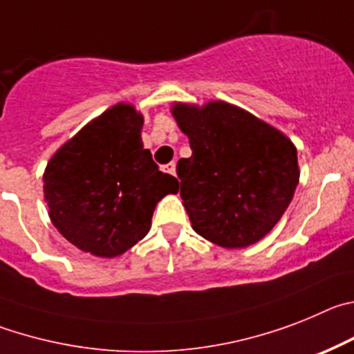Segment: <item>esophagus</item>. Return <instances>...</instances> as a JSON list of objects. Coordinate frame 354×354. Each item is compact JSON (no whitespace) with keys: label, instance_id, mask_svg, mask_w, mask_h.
Instances as JSON below:
<instances>
[{"label":"esophagus","instance_id":"34e87169","mask_svg":"<svg viewBox=\"0 0 354 354\" xmlns=\"http://www.w3.org/2000/svg\"><path fill=\"white\" fill-rule=\"evenodd\" d=\"M164 173L176 174V164H174V162H169V164H165L164 165Z\"/></svg>","mask_w":354,"mask_h":354}]
</instances>
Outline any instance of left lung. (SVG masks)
Instances as JSON below:
<instances>
[{
    "mask_svg": "<svg viewBox=\"0 0 354 354\" xmlns=\"http://www.w3.org/2000/svg\"><path fill=\"white\" fill-rule=\"evenodd\" d=\"M192 157L180 158V196L197 234L225 248L259 241L298 185L296 148L284 133L225 102L176 104Z\"/></svg>",
    "mask_w": 354,
    "mask_h": 354,
    "instance_id": "left-lung-1",
    "label": "left lung"
}]
</instances>
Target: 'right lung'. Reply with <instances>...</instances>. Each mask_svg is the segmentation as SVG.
Returning a JSON list of instances; mask_svg holds the SVG:
<instances>
[{
    "label": "right lung",
    "mask_w": 354,
    "mask_h": 354,
    "mask_svg": "<svg viewBox=\"0 0 354 354\" xmlns=\"http://www.w3.org/2000/svg\"><path fill=\"white\" fill-rule=\"evenodd\" d=\"M142 116L118 104L54 153L44 174L54 227L77 248L114 257L146 236L155 206L178 192L142 148Z\"/></svg>",
    "instance_id": "right-lung-1"
}]
</instances>
